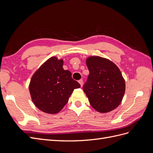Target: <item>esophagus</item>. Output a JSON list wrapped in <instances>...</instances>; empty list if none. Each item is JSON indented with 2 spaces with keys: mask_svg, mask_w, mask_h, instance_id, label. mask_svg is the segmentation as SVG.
<instances>
[{
  "mask_svg": "<svg viewBox=\"0 0 153 153\" xmlns=\"http://www.w3.org/2000/svg\"><path fill=\"white\" fill-rule=\"evenodd\" d=\"M78 83H79V84H80L81 87H82V86H83V84H84V82H83V80H80L79 81H78Z\"/></svg>",
  "mask_w": 153,
  "mask_h": 153,
  "instance_id": "esophagus-1",
  "label": "esophagus"
}]
</instances>
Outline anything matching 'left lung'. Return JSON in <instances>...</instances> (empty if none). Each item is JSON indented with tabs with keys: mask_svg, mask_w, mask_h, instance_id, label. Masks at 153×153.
<instances>
[{
	"mask_svg": "<svg viewBox=\"0 0 153 153\" xmlns=\"http://www.w3.org/2000/svg\"><path fill=\"white\" fill-rule=\"evenodd\" d=\"M86 64L89 75L83 89L92 108L100 113L116 108L126 89L119 68L109 59L99 56L87 57Z\"/></svg>",
	"mask_w": 153,
	"mask_h": 153,
	"instance_id": "8db88e82",
	"label": "left lung"
}]
</instances>
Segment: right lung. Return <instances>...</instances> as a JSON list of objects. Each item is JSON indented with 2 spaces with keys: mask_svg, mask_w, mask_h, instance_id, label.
Segmentation results:
<instances>
[{
  "mask_svg": "<svg viewBox=\"0 0 153 153\" xmlns=\"http://www.w3.org/2000/svg\"><path fill=\"white\" fill-rule=\"evenodd\" d=\"M63 60L52 57L32 75L29 89L32 102L43 112L59 113L68 103L73 90L80 87L71 77V73L63 69Z\"/></svg>",
  "mask_w": 153,
  "mask_h": 153,
  "instance_id": "add662e5",
  "label": "right lung"
}]
</instances>
